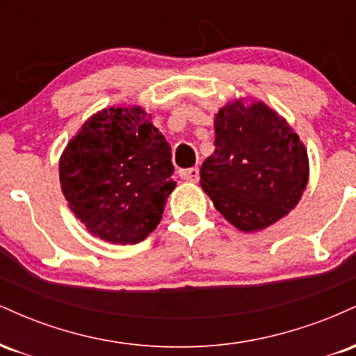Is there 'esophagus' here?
<instances>
[{"label": "esophagus", "mask_w": 356, "mask_h": 356, "mask_svg": "<svg viewBox=\"0 0 356 356\" xmlns=\"http://www.w3.org/2000/svg\"><path fill=\"white\" fill-rule=\"evenodd\" d=\"M181 177L184 179V181L197 182L199 181V169H197V167H192V169L181 170Z\"/></svg>", "instance_id": "esophagus-1"}]
</instances>
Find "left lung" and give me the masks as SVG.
Masks as SVG:
<instances>
[{"instance_id":"obj_1","label":"left lung","mask_w":356,"mask_h":356,"mask_svg":"<svg viewBox=\"0 0 356 356\" xmlns=\"http://www.w3.org/2000/svg\"><path fill=\"white\" fill-rule=\"evenodd\" d=\"M214 152L201 187L243 232L263 231L295 209L308 186V150L291 125L264 102L239 97L214 117Z\"/></svg>"}]
</instances>
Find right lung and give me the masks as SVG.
<instances>
[{"label":"right lung","mask_w":356,"mask_h":356,"mask_svg":"<svg viewBox=\"0 0 356 356\" xmlns=\"http://www.w3.org/2000/svg\"><path fill=\"white\" fill-rule=\"evenodd\" d=\"M170 145L140 105L85 120L60 155V186L76 219L110 244H137L161 222L175 189Z\"/></svg>","instance_id":"obj_1"}]
</instances>
